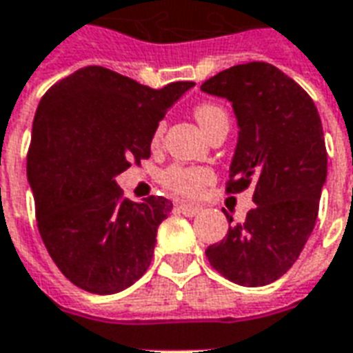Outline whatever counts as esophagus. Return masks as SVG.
<instances>
[{
    "mask_svg": "<svg viewBox=\"0 0 353 353\" xmlns=\"http://www.w3.org/2000/svg\"><path fill=\"white\" fill-rule=\"evenodd\" d=\"M177 208H179V212L183 215H189V217H192V215H196L202 210L200 206H194V204H185V202H179L177 204Z\"/></svg>",
    "mask_w": 353,
    "mask_h": 353,
    "instance_id": "34e87169",
    "label": "esophagus"
}]
</instances>
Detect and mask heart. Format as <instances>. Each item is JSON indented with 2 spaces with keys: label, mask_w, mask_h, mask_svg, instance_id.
Wrapping results in <instances>:
<instances>
[{
  "label": "heart",
  "mask_w": 353,
  "mask_h": 353,
  "mask_svg": "<svg viewBox=\"0 0 353 353\" xmlns=\"http://www.w3.org/2000/svg\"><path fill=\"white\" fill-rule=\"evenodd\" d=\"M194 117L199 124L204 128L208 136L212 132L219 130V128H227L229 130L230 117L227 109L214 103V101H202L194 108ZM162 138V123L157 124L153 132V143H159ZM214 179L212 170L202 168V166H183V164H172L161 174V183L168 189V191L181 194V196H194L199 194L200 189L208 185Z\"/></svg>",
  "instance_id": "heart-1"
}]
</instances>
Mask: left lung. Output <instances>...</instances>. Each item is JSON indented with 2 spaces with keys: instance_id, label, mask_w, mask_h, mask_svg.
Here are the masks:
<instances>
[{
  "instance_id": "left-lung-1",
  "label": "left lung",
  "mask_w": 353,
  "mask_h": 353,
  "mask_svg": "<svg viewBox=\"0 0 353 353\" xmlns=\"http://www.w3.org/2000/svg\"><path fill=\"white\" fill-rule=\"evenodd\" d=\"M200 88L234 108L240 132L227 192L253 187L255 202L206 257L238 285L272 283L299 259L318 219L327 177L318 109L301 85L266 62L232 65Z\"/></svg>"
}]
</instances>
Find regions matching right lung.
<instances>
[{
    "instance_id": "obj_1",
    "label": "right lung",
    "mask_w": 353,
    "mask_h": 353,
    "mask_svg": "<svg viewBox=\"0 0 353 353\" xmlns=\"http://www.w3.org/2000/svg\"><path fill=\"white\" fill-rule=\"evenodd\" d=\"M192 81L139 85L101 65L45 92L28 151V181L47 252L68 280L96 295L130 288L153 259L164 196L123 199L115 176L151 157L157 124Z\"/></svg>"
}]
</instances>
